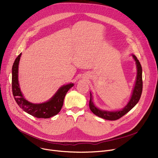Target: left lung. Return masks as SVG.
Segmentation results:
<instances>
[{"label": "left lung", "instance_id": "left-lung-1", "mask_svg": "<svg viewBox=\"0 0 158 158\" xmlns=\"http://www.w3.org/2000/svg\"><path fill=\"white\" fill-rule=\"evenodd\" d=\"M132 57H134V59L136 63L137 77H136L135 85L133 89V92H132V94L129 102L122 110H119L117 111H107L101 110L97 108V107L94 105L92 101V94L90 93V100L89 102V109L95 115L98 116V117L106 120H118L122 117H123V115H125L126 113H127L131 109L133 108V107L136 106V104L138 102L139 98L141 97V95H142V88H143L142 68L139 61L137 59V57L135 55H132Z\"/></svg>", "mask_w": 158, "mask_h": 158}]
</instances>
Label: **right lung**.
<instances>
[{"label":"right lung","mask_w":158,"mask_h":158,"mask_svg":"<svg viewBox=\"0 0 158 158\" xmlns=\"http://www.w3.org/2000/svg\"><path fill=\"white\" fill-rule=\"evenodd\" d=\"M22 54L16 58L12 67V92L15 101L24 111L36 118H48L59 113L63 104L64 97L68 91L73 86L70 83L61 86L48 102L33 104L24 98L19 84V64Z\"/></svg>","instance_id":"right-lung-1"}]
</instances>
